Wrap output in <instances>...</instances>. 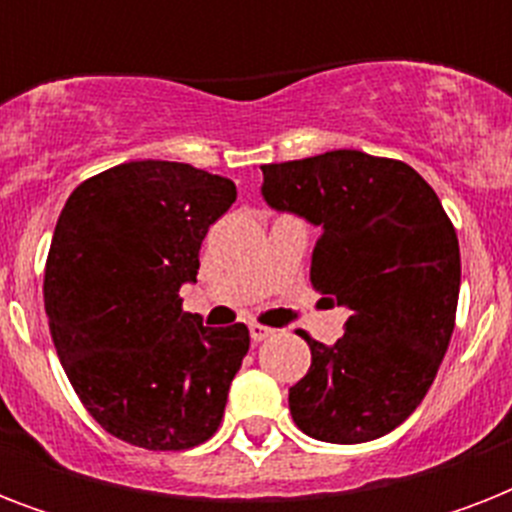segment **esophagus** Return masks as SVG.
Returning a JSON list of instances; mask_svg holds the SVG:
<instances>
[{
    "label": "esophagus",
    "mask_w": 512,
    "mask_h": 512,
    "mask_svg": "<svg viewBox=\"0 0 512 512\" xmlns=\"http://www.w3.org/2000/svg\"><path fill=\"white\" fill-rule=\"evenodd\" d=\"M271 335H273V329L260 327V324H249V337H252V340H255V342L268 340V337H271Z\"/></svg>",
    "instance_id": "34e87169"
}]
</instances>
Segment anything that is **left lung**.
<instances>
[{
	"mask_svg": "<svg viewBox=\"0 0 512 512\" xmlns=\"http://www.w3.org/2000/svg\"><path fill=\"white\" fill-rule=\"evenodd\" d=\"M265 204L321 231L313 287L348 308L345 335L311 345L289 388L305 436L364 444L398 428L436 380L454 332L460 244L436 191L396 159L340 148L265 164Z\"/></svg>",
	"mask_w": 512,
	"mask_h": 512,
	"instance_id": "1",
	"label": "left lung"
}]
</instances>
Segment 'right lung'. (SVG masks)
<instances>
[{"mask_svg":"<svg viewBox=\"0 0 512 512\" xmlns=\"http://www.w3.org/2000/svg\"><path fill=\"white\" fill-rule=\"evenodd\" d=\"M233 201L228 177L143 159L84 180L60 212L44 271L52 342L87 412L127 444L180 452L223 420L249 329L204 327L177 292Z\"/></svg>","mask_w":512,"mask_h":512,"instance_id":"right-lung-1","label":"right lung"}]
</instances>
